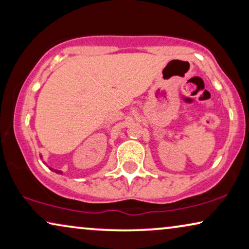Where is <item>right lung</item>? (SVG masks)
Masks as SVG:
<instances>
[{
  "label": "right lung",
  "instance_id": "obj_1",
  "mask_svg": "<svg viewBox=\"0 0 249 249\" xmlns=\"http://www.w3.org/2000/svg\"><path fill=\"white\" fill-rule=\"evenodd\" d=\"M54 171H55V172H57V173H61V171H57V170H54Z\"/></svg>",
  "mask_w": 249,
  "mask_h": 249
}]
</instances>
